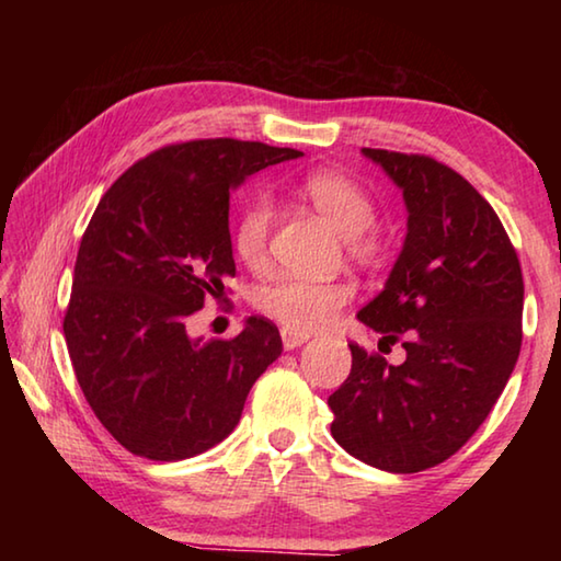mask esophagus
Returning <instances> with one entry per match:
<instances>
[{
  "instance_id": "1",
  "label": "esophagus",
  "mask_w": 561,
  "mask_h": 561,
  "mask_svg": "<svg viewBox=\"0 0 561 561\" xmlns=\"http://www.w3.org/2000/svg\"><path fill=\"white\" fill-rule=\"evenodd\" d=\"M307 339H309L307 334H294V331H289V329H282V346L287 351H294L301 344H307Z\"/></svg>"
}]
</instances>
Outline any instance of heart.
I'll return each mask as SVG.
<instances>
[{"mask_svg":"<svg viewBox=\"0 0 561 561\" xmlns=\"http://www.w3.org/2000/svg\"><path fill=\"white\" fill-rule=\"evenodd\" d=\"M301 193L309 203L334 225V230L346 240H358L376 222L371 197L354 180L339 173H311L304 180ZM272 227V201L264 193L250 197L244 210L237 217L232 247L234 254L250 267H257L267 252ZM351 299V289L339 282H317L304 277H279L262 287L257 294V309L264 317L277 321L294 334L324 329L339 317Z\"/></svg>","mask_w":561,"mask_h":561,"instance_id":"obj_1","label":"heart"}]
</instances>
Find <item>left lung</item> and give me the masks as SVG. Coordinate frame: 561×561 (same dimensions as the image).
<instances>
[{
    "instance_id": "1",
    "label": "left lung",
    "mask_w": 561,
    "mask_h": 561,
    "mask_svg": "<svg viewBox=\"0 0 561 561\" xmlns=\"http://www.w3.org/2000/svg\"><path fill=\"white\" fill-rule=\"evenodd\" d=\"M403 193L408 230L383 289L358 321L396 341L405 360L351 348V374L329 396L331 435L386 472L448 460L480 428L515 371L525 284L490 203L453 168L425 156L360 148Z\"/></svg>"
}]
</instances>
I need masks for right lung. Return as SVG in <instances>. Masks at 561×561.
Here are the masks:
<instances>
[{
	"label": "right lung",
	"mask_w": 561,
	"mask_h": 561,
	"mask_svg": "<svg viewBox=\"0 0 561 561\" xmlns=\"http://www.w3.org/2000/svg\"><path fill=\"white\" fill-rule=\"evenodd\" d=\"M299 156L190 140L138 160L101 197L76 257L64 336L91 411L133 455L175 462L222 443L282 354L264 317L230 341L193 339L185 321L234 277L232 190Z\"/></svg>",
	"instance_id": "right-lung-1"
}]
</instances>
